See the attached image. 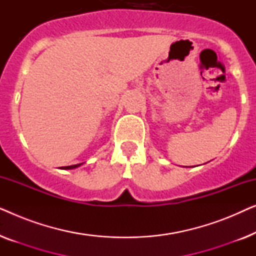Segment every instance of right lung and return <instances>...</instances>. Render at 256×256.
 <instances>
[{
    "instance_id": "add662e5",
    "label": "right lung",
    "mask_w": 256,
    "mask_h": 256,
    "mask_svg": "<svg viewBox=\"0 0 256 256\" xmlns=\"http://www.w3.org/2000/svg\"><path fill=\"white\" fill-rule=\"evenodd\" d=\"M82 163H79V164H74V166H62L60 169H64V170H71V169H76V168H78L82 166Z\"/></svg>"
}]
</instances>
